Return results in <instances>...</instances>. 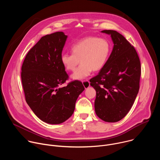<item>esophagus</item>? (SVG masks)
I'll return each mask as SVG.
<instances>
[{
  "mask_svg": "<svg viewBox=\"0 0 160 160\" xmlns=\"http://www.w3.org/2000/svg\"><path fill=\"white\" fill-rule=\"evenodd\" d=\"M82 83H83V85L85 87V88H88L90 86V82H89L88 80L83 81Z\"/></svg>",
  "mask_w": 160,
  "mask_h": 160,
  "instance_id": "esophagus-1",
  "label": "esophagus"
}]
</instances>
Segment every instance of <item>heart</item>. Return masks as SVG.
Instances as JSON below:
<instances>
[{
  "label": "heart",
  "mask_w": 160,
  "mask_h": 160,
  "mask_svg": "<svg viewBox=\"0 0 160 160\" xmlns=\"http://www.w3.org/2000/svg\"><path fill=\"white\" fill-rule=\"evenodd\" d=\"M72 54L63 53L61 61L66 70L73 72L80 61V65L71 75L72 80H81L90 75L92 70H101L106 63L111 52V44L105 38L87 37L72 46Z\"/></svg>",
  "instance_id": "obj_1"
}]
</instances>
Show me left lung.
Returning a JSON list of instances; mask_svg holds the SVG:
<instances>
[{
    "label": "left lung",
    "instance_id": "left-lung-1",
    "mask_svg": "<svg viewBox=\"0 0 160 160\" xmlns=\"http://www.w3.org/2000/svg\"><path fill=\"white\" fill-rule=\"evenodd\" d=\"M111 36L112 52L98 75L90 80L96 91L97 116L106 122H117L131 109L139 92L141 62L135 48L120 33L103 30Z\"/></svg>",
    "mask_w": 160,
    "mask_h": 160
}]
</instances>
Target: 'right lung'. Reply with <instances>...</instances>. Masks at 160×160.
<instances>
[{
	"label": "right lung",
	"instance_id": "obj_1",
	"mask_svg": "<svg viewBox=\"0 0 160 160\" xmlns=\"http://www.w3.org/2000/svg\"><path fill=\"white\" fill-rule=\"evenodd\" d=\"M67 37L62 32L42 37L29 51L21 67L26 101L35 115L49 124H60L69 118L85 89L78 80L60 87L68 78L61 61Z\"/></svg>",
	"mask_w": 160,
	"mask_h": 160
}]
</instances>
